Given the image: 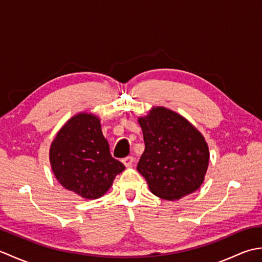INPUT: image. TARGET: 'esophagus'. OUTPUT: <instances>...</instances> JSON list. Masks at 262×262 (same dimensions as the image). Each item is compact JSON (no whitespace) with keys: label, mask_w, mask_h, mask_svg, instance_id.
Returning a JSON list of instances; mask_svg holds the SVG:
<instances>
[{"label":"esophagus","mask_w":262,"mask_h":262,"mask_svg":"<svg viewBox=\"0 0 262 262\" xmlns=\"http://www.w3.org/2000/svg\"><path fill=\"white\" fill-rule=\"evenodd\" d=\"M122 163H124L126 166H132L133 163H134V158L130 157V155L129 157H126L122 159Z\"/></svg>","instance_id":"esophagus-1"}]
</instances>
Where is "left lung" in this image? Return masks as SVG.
Returning <instances> with one entry per match:
<instances>
[{"mask_svg":"<svg viewBox=\"0 0 262 262\" xmlns=\"http://www.w3.org/2000/svg\"><path fill=\"white\" fill-rule=\"evenodd\" d=\"M145 151L137 170L158 197L176 200L196 191L209 161L208 146L190 122L173 111L154 108L138 119Z\"/></svg>","mask_w":262,"mask_h":262,"instance_id":"8db88e82","label":"left lung"}]
</instances>
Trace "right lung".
Here are the masks:
<instances>
[{"instance_id":"obj_1","label":"right lung","mask_w":262,"mask_h":262,"mask_svg":"<svg viewBox=\"0 0 262 262\" xmlns=\"http://www.w3.org/2000/svg\"><path fill=\"white\" fill-rule=\"evenodd\" d=\"M52 169L60 185L88 199L101 197L125 165L110 154L100 120L76 115L62 127L49 151Z\"/></svg>"}]
</instances>
